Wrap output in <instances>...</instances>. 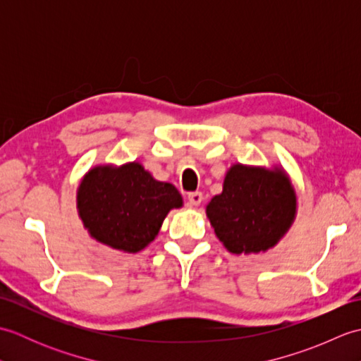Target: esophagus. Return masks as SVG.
Wrapping results in <instances>:
<instances>
[{
    "mask_svg": "<svg viewBox=\"0 0 361 361\" xmlns=\"http://www.w3.org/2000/svg\"><path fill=\"white\" fill-rule=\"evenodd\" d=\"M188 200H189V203L192 204V206L202 204V202H203V194H202V192H190V194L188 195Z\"/></svg>",
    "mask_w": 361,
    "mask_h": 361,
    "instance_id": "obj_1",
    "label": "esophagus"
}]
</instances>
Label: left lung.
I'll return each instance as SVG.
<instances>
[{"label": "left lung", "instance_id": "left-lung-1", "mask_svg": "<svg viewBox=\"0 0 361 361\" xmlns=\"http://www.w3.org/2000/svg\"><path fill=\"white\" fill-rule=\"evenodd\" d=\"M214 233L233 255L273 248L296 217V192L282 167L233 164L224 190L206 206Z\"/></svg>", "mask_w": 361, "mask_h": 361}]
</instances>
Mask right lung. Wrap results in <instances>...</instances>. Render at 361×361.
Returning a JSON list of instances; mask_svg holds the SVG:
<instances>
[{"instance_id": "1", "label": "right lung", "mask_w": 361, "mask_h": 361, "mask_svg": "<svg viewBox=\"0 0 361 361\" xmlns=\"http://www.w3.org/2000/svg\"><path fill=\"white\" fill-rule=\"evenodd\" d=\"M181 206L176 188L153 178L137 161L94 166L78 188V212L88 234L133 255L155 240L169 211Z\"/></svg>"}]
</instances>
